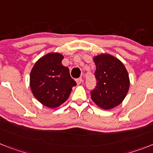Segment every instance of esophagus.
<instances>
[{
    "instance_id": "obj_1",
    "label": "esophagus",
    "mask_w": 153,
    "mask_h": 153,
    "mask_svg": "<svg viewBox=\"0 0 153 153\" xmlns=\"http://www.w3.org/2000/svg\"><path fill=\"white\" fill-rule=\"evenodd\" d=\"M76 82L78 85H80L81 83L82 82V78H79V79H78L76 80Z\"/></svg>"
}]
</instances>
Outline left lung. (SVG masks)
I'll use <instances>...</instances> for the list:
<instances>
[{"mask_svg": "<svg viewBox=\"0 0 153 153\" xmlns=\"http://www.w3.org/2000/svg\"><path fill=\"white\" fill-rule=\"evenodd\" d=\"M93 61L97 82L91 91V98L100 108H114L123 102L129 89L128 71L119 59L107 53L96 56Z\"/></svg>", "mask_w": 153, "mask_h": 153, "instance_id": "obj_1", "label": "left lung"}]
</instances>
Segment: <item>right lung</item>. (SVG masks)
Segmentation results:
<instances>
[{
	"instance_id": "right-lung-1",
	"label": "right lung",
	"mask_w": 153,
	"mask_h": 153,
	"mask_svg": "<svg viewBox=\"0 0 153 153\" xmlns=\"http://www.w3.org/2000/svg\"><path fill=\"white\" fill-rule=\"evenodd\" d=\"M64 56L49 53L36 62L30 72V88L37 100L50 108H56L68 100L76 82L68 67L62 65Z\"/></svg>"
}]
</instances>
